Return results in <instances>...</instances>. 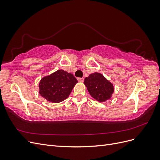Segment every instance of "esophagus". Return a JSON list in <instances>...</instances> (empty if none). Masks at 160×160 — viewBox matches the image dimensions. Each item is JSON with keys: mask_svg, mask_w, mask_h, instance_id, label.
I'll return each mask as SVG.
<instances>
[{"mask_svg": "<svg viewBox=\"0 0 160 160\" xmlns=\"http://www.w3.org/2000/svg\"><path fill=\"white\" fill-rule=\"evenodd\" d=\"M77 80H78L79 82H83L84 81V78H81V77H79V78H77Z\"/></svg>", "mask_w": 160, "mask_h": 160, "instance_id": "obj_1", "label": "esophagus"}]
</instances>
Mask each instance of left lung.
<instances>
[{
  "instance_id": "left-lung-1",
  "label": "left lung",
  "mask_w": 160,
  "mask_h": 160,
  "mask_svg": "<svg viewBox=\"0 0 160 160\" xmlns=\"http://www.w3.org/2000/svg\"><path fill=\"white\" fill-rule=\"evenodd\" d=\"M84 84L92 98L99 102H105L112 97L114 86L100 72L91 73L85 77Z\"/></svg>"
}]
</instances>
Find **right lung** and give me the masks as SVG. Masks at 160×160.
Instances as JSON below:
<instances>
[{
    "label": "right lung",
    "instance_id": "add662e5",
    "mask_svg": "<svg viewBox=\"0 0 160 160\" xmlns=\"http://www.w3.org/2000/svg\"><path fill=\"white\" fill-rule=\"evenodd\" d=\"M77 83L73 75L59 69L42 77L38 84V92L49 102L60 103L68 98Z\"/></svg>",
    "mask_w": 160,
    "mask_h": 160
}]
</instances>
